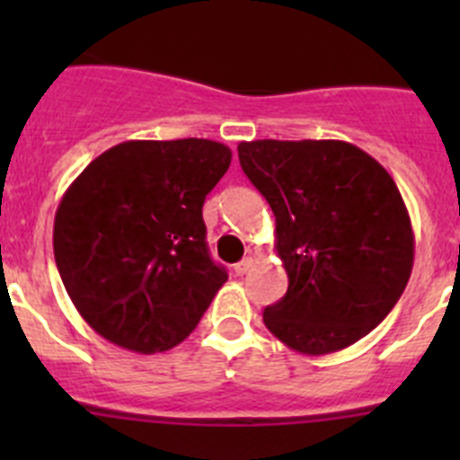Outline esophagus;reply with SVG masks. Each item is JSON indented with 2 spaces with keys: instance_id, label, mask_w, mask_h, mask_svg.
<instances>
[{
  "instance_id": "obj_1",
  "label": "esophagus",
  "mask_w": 460,
  "mask_h": 460,
  "mask_svg": "<svg viewBox=\"0 0 460 460\" xmlns=\"http://www.w3.org/2000/svg\"><path fill=\"white\" fill-rule=\"evenodd\" d=\"M253 265H255V260H253V258H243L242 262H237V265H234V274H237V276L249 274V271L253 270Z\"/></svg>"
}]
</instances>
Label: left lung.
Masks as SVG:
<instances>
[{
  "instance_id": "obj_1",
  "label": "left lung",
  "mask_w": 460,
  "mask_h": 460,
  "mask_svg": "<svg viewBox=\"0 0 460 460\" xmlns=\"http://www.w3.org/2000/svg\"><path fill=\"white\" fill-rule=\"evenodd\" d=\"M239 164L276 217L288 292L262 313L302 355L373 332L408 286L414 233L392 174L343 140L239 142Z\"/></svg>"
}]
</instances>
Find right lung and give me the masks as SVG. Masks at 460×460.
Wrapping results in <instances>:
<instances>
[{"label":"right lung","instance_id":"1","mask_svg":"<svg viewBox=\"0 0 460 460\" xmlns=\"http://www.w3.org/2000/svg\"><path fill=\"white\" fill-rule=\"evenodd\" d=\"M230 161V147L202 137L128 140L68 186L55 214V262L96 334L154 355L198 327L227 280L207 251L202 205Z\"/></svg>","mask_w":460,"mask_h":460}]
</instances>
